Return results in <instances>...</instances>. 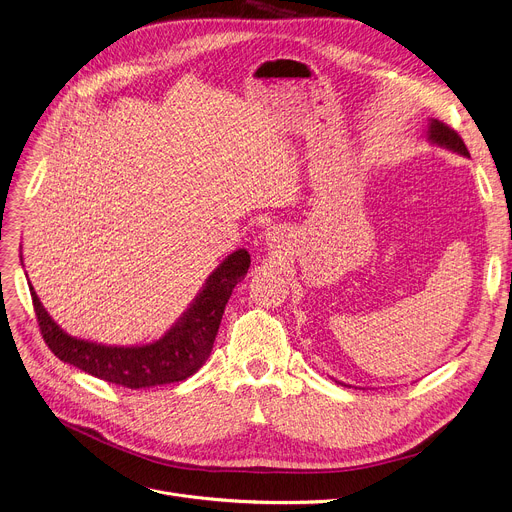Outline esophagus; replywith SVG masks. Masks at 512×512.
Returning a JSON list of instances; mask_svg holds the SVG:
<instances>
[{
    "label": "esophagus",
    "instance_id": "esophagus-1",
    "mask_svg": "<svg viewBox=\"0 0 512 512\" xmlns=\"http://www.w3.org/2000/svg\"><path fill=\"white\" fill-rule=\"evenodd\" d=\"M265 241H267V245L271 247V245H278L280 241H282V232H280V228H269L267 232H265Z\"/></svg>",
    "mask_w": 512,
    "mask_h": 512
}]
</instances>
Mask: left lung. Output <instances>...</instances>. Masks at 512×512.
I'll list each match as a JSON object with an SVG mask.
<instances>
[{
  "instance_id": "left-lung-1",
  "label": "left lung",
  "mask_w": 512,
  "mask_h": 512,
  "mask_svg": "<svg viewBox=\"0 0 512 512\" xmlns=\"http://www.w3.org/2000/svg\"><path fill=\"white\" fill-rule=\"evenodd\" d=\"M426 135H428V140H430L432 144H436V146H440V148L453 150V152H457V154H461V156H469V150L465 148L463 140L459 138V133H457L455 129H451L449 125L440 123L438 119H430V121H428V131H426Z\"/></svg>"
}]
</instances>
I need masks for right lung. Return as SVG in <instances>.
Masks as SVG:
<instances>
[{
    "label": "right lung",
    "mask_w": 512,
    "mask_h": 512,
    "mask_svg": "<svg viewBox=\"0 0 512 512\" xmlns=\"http://www.w3.org/2000/svg\"><path fill=\"white\" fill-rule=\"evenodd\" d=\"M251 255L245 249L230 253L203 284L189 309L160 339L144 346H105L65 333L45 311L28 282L34 313L51 352L96 379L127 389H150L191 377L208 360L226 302L234 286L245 280Z\"/></svg>",
    "instance_id": "obj_1"
}]
</instances>
